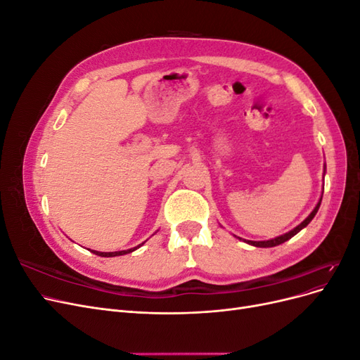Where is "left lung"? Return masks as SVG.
<instances>
[{
	"instance_id": "obj_1",
	"label": "left lung",
	"mask_w": 360,
	"mask_h": 360,
	"mask_svg": "<svg viewBox=\"0 0 360 360\" xmlns=\"http://www.w3.org/2000/svg\"><path fill=\"white\" fill-rule=\"evenodd\" d=\"M324 169H326V165H324ZM321 198H323V195H321ZM321 198H320V201L317 202V205H315V209L311 212V214L307 217V219H304L302 224H299L296 228H292L291 231H288V233H285V234H282V236H279V237L270 238V240H264V242H252V240H245V242L249 243V245H252V246H257V248H274V246H278V245H281V243H284V242L290 240V238H291L292 236H296L300 230H303V228L307 226V225L314 219V216L317 214V212H319V209H320Z\"/></svg>"
}]
</instances>
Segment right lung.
I'll use <instances>...</instances> for the list:
<instances>
[{"instance_id": "1", "label": "right lung", "mask_w": 360, "mask_h": 360, "mask_svg": "<svg viewBox=\"0 0 360 360\" xmlns=\"http://www.w3.org/2000/svg\"><path fill=\"white\" fill-rule=\"evenodd\" d=\"M141 245H144V243H141ZM139 246L132 248V249H126V250H117V252H99V250H91V252L96 254V255H99V257H118V255H126L129 252H134V250L138 249Z\"/></svg>"}]
</instances>
